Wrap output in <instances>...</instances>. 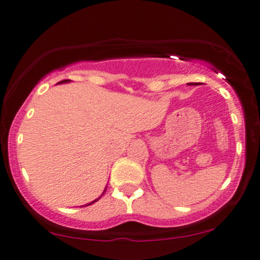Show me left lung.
Segmentation results:
<instances>
[{"mask_svg": "<svg viewBox=\"0 0 260 260\" xmlns=\"http://www.w3.org/2000/svg\"><path fill=\"white\" fill-rule=\"evenodd\" d=\"M195 85H196V83H195Z\"/></svg>", "mask_w": 260, "mask_h": 260, "instance_id": "obj_1", "label": "left lung"}]
</instances>
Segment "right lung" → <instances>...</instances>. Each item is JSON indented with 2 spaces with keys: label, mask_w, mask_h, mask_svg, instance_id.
<instances>
[{
  "label": "right lung",
  "mask_w": 260,
  "mask_h": 260,
  "mask_svg": "<svg viewBox=\"0 0 260 260\" xmlns=\"http://www.w3.org/2000/svg\"><path fill=\"white\" fill-rule=\"evenodd\" d=\"M69 82H71V81H70V79H64V81H61V82H59V83H57V84H64V83H69ZM106 190H107V186H106V188H105V190H103V192L101 193V196H100V197H98V199H96V200H94V201H92V202H90V203H88V205H85V206H90V205H92V203H95V202H96V201H99L100 199H101V197H102L103 195H105ZM85 206H82V207H85Z\"/></svg>",
  "instance_id": "add662e5"
}]
</instances>
